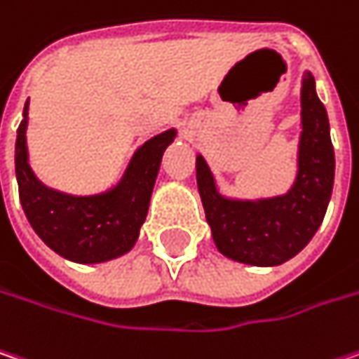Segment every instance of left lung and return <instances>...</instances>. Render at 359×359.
<instances>
[{"instance_id": "obj_1", "label": "left lung", "mask_w": 359, "mask_h": 359, "mask_svg": "<svg viewBox=\"0 0 359 359\" xmlns=\"http://www.w3.org/2000/svg\"><path fill=\"white\" fill-rule=\"evenodd\" d=\"M299 172L290 191L258 201L225 199L203 156H197L199 187L213 242L223 256L252 266H278L297 256L323 222L333 191L335 154L329 119L306 73L301 89Z\"/></svg>"}]
</instances>
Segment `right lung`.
Wrapping results in <instances>:
<instances>
[{"label":"right lung","instance_id":"add662e5","mask_svg":"<svg viewBox=\"0 0 359 359\" xmlns=\"http://www.w3.org/2000/svg\"><path fill=\"white\" fill-rule=\"evenodd\" d=\"M26 128L28 103L15 137V179L24 213L40 240L62 258L81 264L107 262L130 252L148 213L162 154L177 132L166 130L140 146L111 191L74 197L36 179L28 164Z\"/></svg>","mask_w":359,"mask_h":359}]
</instances>
